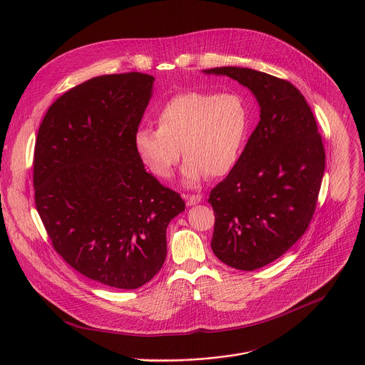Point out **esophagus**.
<instances>
[{
    "label": "esophagus",
    "mask_w": 365,
    "mask_h": 365,
    "mask_svg": "<svg viewBox=\"0 0 365 365\" xmlns=\"http://www.w3.org/2000/svg\"><path fill=\"white\" fill-rule=\"evenodd\" d=\"M200 200H202V195H190V196H186V203H187V206L197 205Z\"/></svg>",
    "instance_id": "obj_1"
}]
</instances>
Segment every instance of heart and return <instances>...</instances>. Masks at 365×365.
I'll use <instances>...</instances> for the list:
<instances>
[{"label": "heart", "mask_w": 365, "mask_h": 365, "mask_svg": "<svg viewBox=\"0 0 365 365\" xmlns=\"http://www.w3.org/2000/svg\"><path fill=\"white\" fill-rule=\"evenodd\" d=\"M159 127H140L134 147L141 162L160 179H169L182 153V175L193 186L207 176L227 175L238 162L250 128V110L238 92L189 91L165 102Z\"/></svg>", "instance_id": "heart-1"}]
</instances>
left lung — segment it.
<instances>
[{"label":"left lung","mask_w":365,"mask_h":365,"mask_svg":"<svg viewBox=\"0 0 365 365\" xmlns=\"http://www.w3.org/2000/svg\"><path fill=\"white\" fill-rule=\"evenodd\" d=\"M203 73L237 81L259 106V121L237 165L207 199L215 212L214 254L230 267L251 272L274 262L307 230L325 172L322 137L290 82L237 66Z\"/></svg>","instance_id":"obj_1"}]
</instances>
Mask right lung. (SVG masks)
I'll use <instances>...</instances> for the list:
<instances>
[{"instance_id":"right-lung-1","label":"right lung","mask_w":365,"mask_h":365,"mask_svg":"<svg viewBox=\"0 0 365 365\" xmlns=\"http://www.w3.org/2000/svg\"><path fill=\"white\" fill-rule=\"evenodd\" d=\"M153 82L130 72L69 89L47 110L34 147V202L53 248L115 289H137L159 273L168 225L185 211L134 147Z\"/></svg>"}]
</instances>
